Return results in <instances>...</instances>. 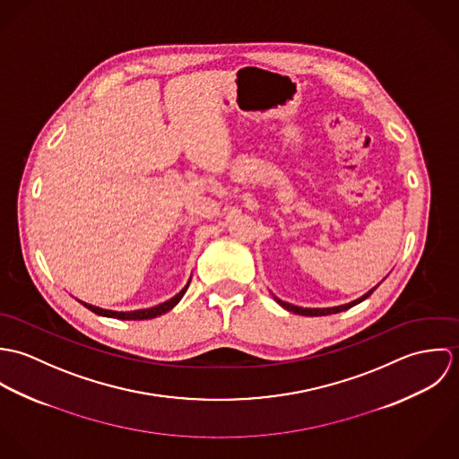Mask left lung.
<instances>
[{
    "label": "left lung",
    "mask_w": 459,
    "mask_h": 459,
    "mask_svg": "<svg viewBox=\"0 0 459 459\" xmlns=\"http://www.w3.org/2000/svg\"><path fill=\"white\" fill-rule=\"evenodd\" d=\"M380 286V282L375 286V288H371L368 293H364L362 297H359L357 300H351V302H348V304H342V306H335V307H299V306H293V304H288V302H284V300H281V299H277L275 295H272L273 297V300L281 306V307H284L286 311H290V313H293V315H302V316H327V315H335V313H341V311H346V309H350V307H353V306H357V304H360L362 300H366L377 288Z\"/></svg>",
    "instance_id": "1"
}]
</instances>
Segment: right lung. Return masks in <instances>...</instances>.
<instances>
[{
  "instance_id": "right-lung-1",
  "label": "right lung",
  "mask_w": 459,
  "mask_h": 459,
  "mask_svg": "<svg viewBox=\"0 0 459 459\" xmlns=\"http://www.w3.org/2000/svg\"><path fill=\"white\" fill-rule=\"evenodd\" d=\"M189 284H191V279L187 281V284L182 288L180 293H177L173 299H169V300H166V302H162V304H159V306H155V307L137 309V311H127V313H124V311H109V309H102V307H97V306H91V304H86V302H81V300H79V302H81L86 309H90L91 313H95V315H99V316L117 318V320H150V318H157V316H162L164 313L171 311V309L182 300V297L186 295Z\"/></svg>"
}]
</instances>
